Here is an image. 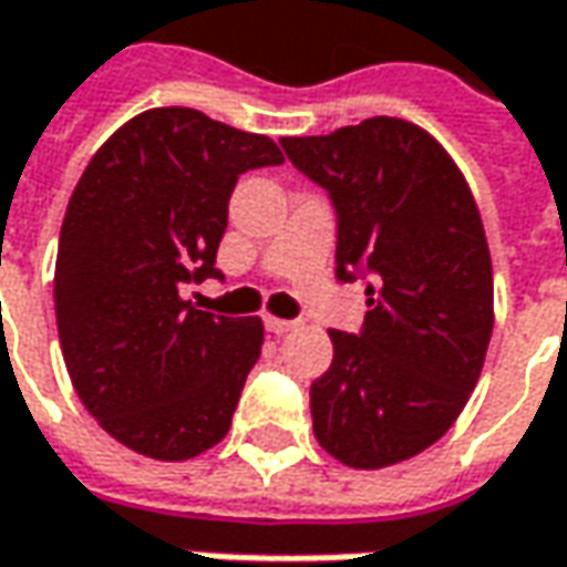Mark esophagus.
<instances>
[{"mask_svg": "<svg viewBox=\"0 0 567 567\" xmlns=\"http://www.w3.org/2000/svg\"><path fill=\"white\" fill-rule=\"evenodd\" d=\"M265 328H268V333H275V337H284V333H290L292 328H299V321H287V318H265Z\"/></svg>", "mask_w": 567, "mask_h": 567, "instance_id": "1", "label": "esophagus"}]
</instances>
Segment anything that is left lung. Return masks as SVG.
<instances>
[{"label": "left lung", "mask_w": 567, "mask_h": 567, "mask_svg": "<svg viewBox=\"0 0 567 567\" xmlns=\"http://www.w3.org/2000/svg\"><path fill=\"white\" fill-rule=\"evenodd\" d=\"M280 146L328 189L337 280L371 277L362 330H328L311 427L349 468L396 465L450 431L484 368L493 268L481 212L446 150L399 117Z\"/></svg>", "instance_id": "1"}]
</instances>
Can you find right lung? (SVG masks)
<instances>
[{
	"label": "right lung",
	"mask_w": 567,
	"mask_h": 567,
	"mask_svg": "<svg viewBox=\"0 0 567 567\" xmlns=\"http://www.w3.org/2000/svg\"><path fill=\"white\" fill-rule=\"evenodd\" d=\"M284 165L275 140L196 109H152L90 158L55 258V321L71 383L127 450L184 462L221 443L261 355L258 318L181 299L218 277L239 174Z\"/></svg>",
	"instance_id": "obj_1"
}]
</instances>
